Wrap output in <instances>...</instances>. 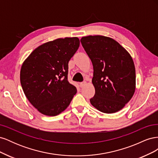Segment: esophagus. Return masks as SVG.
Masks as SVG:
<instances>
[{"label": "esophagus", "instance_id": "obj_1", "mask_svg": "<svg viewBox=\"0 0 158 158\" xmlns=\"http://www.w3.org/2000/svg\"><path fill=\"white\" fill-rule=\"evenodd\" d=\"M86 84V82H80V86L81 87V88H82V87H84V85Z\"/></svg>", "mask_w": 158, "mask_h": 158}]
</instances>
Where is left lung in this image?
Here are the masks:
<instances>
[{
  "mask_svg": "<svg viewBox=\"0 0 158 158\" xmlns=\"http://www.w3.org/2000/svg\"><path fill=\"white\" fill-rule=\"evenodd\" d=\"M80 41L94 67L95 93L91 104L105 113L120 111L135 92L136 72L131 56L108 37L89 35Z\"/></svg>",
  "mask_w": 158,
  "mask_h": 158,
  "instance_id": "left-lung-1",
  "label": "left lung"
}]
</instances>
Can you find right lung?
<instances>
[{"mask_svg": "<svg viewBox=\"0 0 158 158\" xmlns=\"http://www.w3.org/2000/svg\"><path fill=\"white\" fill-rule=\"evenodd\" d=\"M80 46L78 37L59 38L39 46L23 62L20 82L32 106L55 116L67 108L76 88L68 81L69 62Z\"/></svg>", "mask_w": 158, "mask_h": 158, "instance_id": "1", "label": "right lung"}]
</instances>
